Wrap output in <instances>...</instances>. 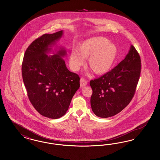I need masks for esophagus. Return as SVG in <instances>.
I'll return each instance as SVG.
<instances>
[{"label":"esophagus","mask_w":160,"mask_h":160,"mask_svg":"<svg viewBox=\"0 0 160 160\" xmlns=\"http://www.w3.org/2000/svg\"><path fill=\"white\" fill-rule=\"evenodd\" d=\"M87 85V81L83 78H81V79H80V87L81 88H82L84 87H85Z\"/></svg>","instance_id":"34e87169"}]
</instances>
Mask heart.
<instances>
[{
    "instance_id": "b5f03b06",
    "label": "heart",
    "mask_w": 160,
    "mask_h": 160,
    "mask_svg": "<svg viewBox=\"0 0 160 160\" xmlns=\"http://www.w3.org/2000/svg\"><path fill=\"white\" fill-rule=\"evenodd\" d=\"M77 51L72 50L69 64L74 71H78L87 60V65L97 75H103L112 66L118 53L117 46L102 37H95L79 44Z\"/></svg>"
}]
</instances>
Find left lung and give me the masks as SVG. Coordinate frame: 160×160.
<instances>
[{"instance_id": "left-lung-1", "label": "left lung", "mask_w": 160, "mask_h": 160, "mask_svg": "<svg viewBox=\"0 0 160 160\" xmlns=\"http://www.w3.org/2000/svg\"><path fill=\"white\" fill-rule=\"evenodd\" d=\"M141 58L133 46L125 58L111 71L90 81L91 106L101 118L113 116L132 100L141 74Z\"/></svg>"}]
</instances>
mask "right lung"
Segmentation results:
<instances>
[{
	"label": "right lung",
	"instance_id": "add662e5",
	"mask_svg": "<svg viewBox=\"0 0 160 160\" xmlns=\"http://www.w3.org/2000/svg\"><path fill=\"white\" fill-rule=\"evenodd\" d=\"M63 34L61 30L36 39L25 51L22 65L30 102L42 116L53 119L65 114L80 87L79 76L67 69L63 59L66 55L65 48L52 50ZM50 52L53 54L48 56Z\"/></svg>",
	"mask_w": 160,
	"mask_h": 160
}]
</instances>
